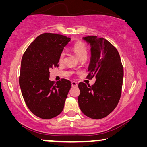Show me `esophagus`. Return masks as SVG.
Segmentation results:
<instances>
[{
	"instance_id": "esophagus-1",
	"label": "esophagus",
	"mask_w": 147,
	"mask_h": 147,
	"mask_svg": "<svg viewBox=\"0 0 147 147\" xmlns=\"http://www.w3.org/2000/svg\"><path fill=\"white\" fill-rule=\"evenodd\" d=\"M71 86L72 87H77L78 86V83L76 82H71Z\"/></svg>"
}]
</instances>
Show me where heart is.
Wrapping results in <instances>:
<instances>
[{
    "label": "heart",
    "mask_w": 147,
    "mask_h": 147,
    "mask_svg": "<svg viewBox=\"0 0 147 147\" xmlns=\"http://www.w3.org/2000/svg\"><path fill=\"white\" fill-rule=\"evenodd\" d=\"M72 49H73L74 53L77 55V57L79 58V59L82 58V57L87 55V47H86V45L83 43V42H77V43L74 44L73 47H72ZM64 57H65V53H64V52H62V53L60 54L59 58V61L60 63L63 62Z\"/></svg>",
    "instance_id": "obj_1"
}]
</instances>
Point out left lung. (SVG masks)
<instances>
[{
	"mask_svg": "<svg viewBox=\"0 0 147 147\" xmlns=\"http://www.w3.org/2000/svg\"><path fill=\"white\" fill-rule=\"evenodd\" d=\"M91 47L87 78L96 80L90 86L80 82L78 98L82 112L88 117L100 119L114 110L121 96L124 71L119 53L113 45L96 36L83 37Z\"/></svg>",
	"mask_w": 147,
	"mask_h": 147,
	"instance_id": "8db88e82",
	"label": "left lung"
}]
</instances>
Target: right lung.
Listing matches in <instances>:
<instances>
[{
    "label": "right lung",
    "mask_w": 147,
    "mask_h": 147,
    "mask_svg": "<svg viewBox=\"0 0 147 147\" xmlns=\"http://www.w3.org/2000/svg\"><path fill=\"white\" fill-rule=\"evenodd\" d=\"M71 41L69 37L43 33L26 49L21 60L19 85L26 105L37 117L50 119L63 109L69 80L50 81L49 69L57 67L60 54Z\"/></svg>",
    "instance_id": "1"
}]
</instances>
